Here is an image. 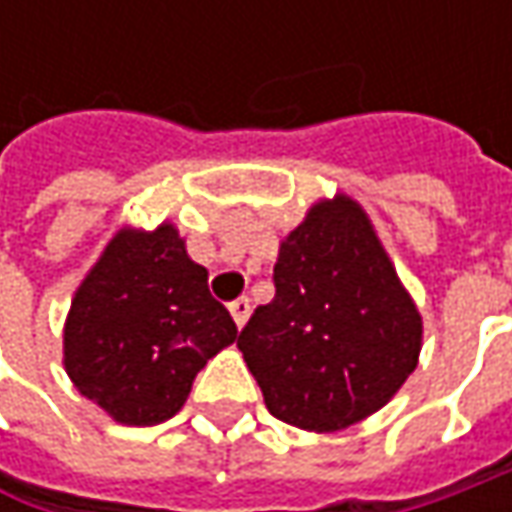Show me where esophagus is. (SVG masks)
Masks as SVG:
<instances>
[{"label": "esophagus", "instance_id": "1", "mask_svg": "<svg viewBox=\"0 0 512 512\" xmlns=\"http://www.w3.org/2000/svg\"><path fill=\"white\" fill-rule=\"evenodd\" d=\"M230 316H233V322L239 327H245L247 316H250V299L242 296V299H236V302H230Z\"/></svg>", "mask_w": 512, "mask_h": 512}]
</instances>
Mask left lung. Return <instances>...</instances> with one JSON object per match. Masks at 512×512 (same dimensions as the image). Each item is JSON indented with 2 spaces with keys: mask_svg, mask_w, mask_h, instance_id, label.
I'll return each mask as SVG.
<instances>
[{
  "mask_svg": "<svg viewBox=\"0 0 512 512\" xmlns=\"http://www.w3.org/2000/svg\"><path fill=\"white\" fill-rule=\"evenodd\" d=\"M273 282L239 333L267 410L307 433L382 410L416 370L424 327L367 210L347 193L313 202L282 239Z\"/></svg>",
  "mask_w": 512,
  "mask_h": 512,
  "instance_id": "left-lung-1",
  "label": "left lung"
}]
</instances>
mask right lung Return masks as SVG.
Returning a JSON list of instances; mask_svg holds the SVG:
<instances>
[{
    "label": "right lung",
    "mask_w": 512,
    "mask_h": 512,
    "mask_svg": "<svg viewBox=\"0 0 512 512\" xmlns=\"http://www.w3.org/2000/svg\"><path fill=\"white\" fill-rule=\"evenodd\" d=\"M236 336L176 225H125L70 299L62 364L113 422L153 427L185 407L196 373Z\"/></svg>",
    "instance_id": "right-lung-1"
}]
</instances>
